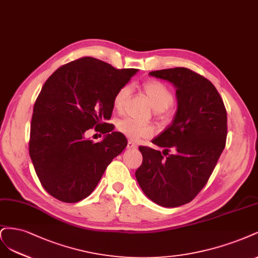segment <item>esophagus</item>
Listing matches in <instances>:
<instances>
[{
  "label": "esophagus",
  "mask_w": 258,
  "mask_h": 258,
  "mask_svg": "<svg viewBox=\"0 0 258 258\" xmlns=\"http://www.w3.org/2000/svg\"><path fill=\"white\" fill-rule=\"evenodd\" d=\"M136 148H137V145L130 140L127 143V149H136Z\"/></svg>",
  "instance_id": "esophagus-1"
}]
</instances>
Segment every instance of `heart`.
<instances>
[{
    "mask_svg": "<svg viewBox=\"0 0 258 258\" xmlns=\"http://www.w3.org/2000/svg\"><path fill=\"white\" fill-rule=\"evenodd\" d=\"M144 91L150 101L152 107L156 111H165L173 103V94L170 89L163 82L152 80L144 85ZM132 93V87L125 85L121 87L113 96L114 109L120 111L124 104L126 103ZM119 132L133 141L150 138L154 135L155 130L150 124L139 123L132 119H123L119 121L117 125Z\"/></svg>",
    "mask_w": 258,
    "mask_h": 258,
    "instance_id": "obj_1",
    "label": "heart"
}]
</instances>
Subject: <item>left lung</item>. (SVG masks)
Here are the masks:
<instances>
[{
	"label": "left lung",
	"mask_w": 258,
	"mask_h": 258,
	"mask_svg": "<svg viewBox=\"0 0 258 258\" xmlns=\"http://www.w3.org/2000/svg\"><path fill=\"white\" fill-rule=\"evenodd\" d=\"M149 75L173 85L178 109L171 124L152 140L163 153L139 147L143 164L135 176L153 203L174 208L193 201L209 180L225 148L227 112L218 90L202 75L185 68Z\"/></svg>",
	"instance_id": "left-lung-1"
}]
</instances>
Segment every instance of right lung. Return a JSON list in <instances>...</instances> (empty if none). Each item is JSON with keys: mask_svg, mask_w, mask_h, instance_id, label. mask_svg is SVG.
I'll list each match as a JSON object with an SVG mask.
<instances>
[{"mask_svg": "<svg viewBox=\"0 0 258 258\" xmlns=\"http://www.w3.org/2000/svg\"><path fill=\"white\" fill-rule=\"evenodd\" d=\"M138 70H117L85 56L57 69L41 88L33 108L29 152L47 192L63 203L88 197L107 166L127 145L122 133L111 132L113 96ZM105 134L94 144L89 128Z\"/></svg>", "mask_w": 258, "mask_h": 258, "instance_id": "obj_1", "label": "right lung"}]
</instances>
